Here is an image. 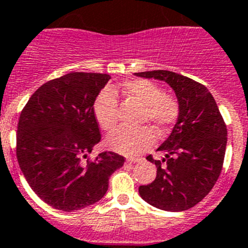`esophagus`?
Instances as JSON below:
<instances>
[{"instance_id": "esophagus-1", "label": "esophagus", "mask_w": 248, "mask_h": 248, "mask_svg": "<svg viewBox=\"0 0 248 248\" xmlns=\"http://www.w3.org/2000/svg\"><path fill=\"white\" fill-rule=\"evenodd\" d=\"M140 160H141L140 157H130V158H127L126 162L127 163H136V162H139Z\"/></svg>"}]
</instances>
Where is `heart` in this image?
Listing matches in <instances>:
<instances>
[{
  "label": "heart",
  "mask_w": 248,
  "mask_h": 248,
  "mask_svg": "<svg viewBox=\"0 0 248 248\" xmlns=\"http://www.w3.org/2000/svg\"><path fill=\"white\" fill-rule=\"evenodd\" d=\"M124 97L141 105L140 122H148L160 132L171 128L180 116V105L172 94L162 92L161 87L150 79H132L121 85ZM93 115L103 130L111 131L118 121V100L111 90L100 92L93 102ZM156 136L150 126L137 128L120 127L107 137V145L118 154L133 156L155 145Z\"/></svg>",
  "instance_id": "heart-1"
}]
</instances>
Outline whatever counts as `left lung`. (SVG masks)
Listing matches in <instances>:
<instances>
[{
  "instance_id": "1",
  "label": "left lung",
  "mask_w": 248,
  "mask_h": 248,
  "mask_svg": "<svg viewBox=\"0 0 248 248\" xmlns=\"http://www.w3.org/2000/svg\"><path fill=\"white\" fill-rule=\"evenodd\" d=\"M135 75L167 82L180 105L171 135L157 148L166 152L165 158L147 156L156 165L157 176L150 185L140 186V196L160 210H188L208 195L219 177L227 143L225 121L214 96L192 78L166 70Z\"/></svg>"
}]
</instances>
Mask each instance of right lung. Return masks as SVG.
<instances>
[{"mask_svg": "<svg viewBox=\"0 0 248 248\" xmlns=\"http://www.w3.org/2000/svg\"><path fill=\"white\" fill-rule=\"evenodd\" d=\"M109 78L67 73L44 83L21 112L17 161L33 192L53 208L72 212L100 201L109 176L124 166V157L109 151L88 158L101 141L93 102Z\"/></svg>", "mask_w": 248, "mask_h": 248, "instance_id": "add662e5", "label": "right lung"}]
</instances>
